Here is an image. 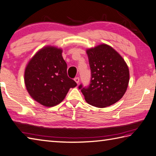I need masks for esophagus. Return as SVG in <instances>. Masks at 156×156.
<instances>
[{
  "label": "esophagus",
  "instance_id": "34e87169",
  "mask_svg": "<svg viewBox=\"0 0 156 156\" xmlns=\"http://www.w3.org/2000/svg\"><path fill=\"white\" fill-rule=\"evenodd\" d=\"M74 80H75V81L76 83H77V84L79 83V77H75V78L74 79Z\"/></svg>",
  "mask_w": 156,
  "mask_h": 156
}]
</instances>
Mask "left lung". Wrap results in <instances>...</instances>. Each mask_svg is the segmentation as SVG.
Returning <instances> with one entry per match:
<instances>
[{
    "instance_id": "obj_1",
    "label": "left lung",
    "mask_w": 156,
    "mask_h": 156,
    "mask_svg": "<svg viewBox=\"0 0 156 156\" xmlns=\"http://www.w3.org/2000/svg\"><path fill=\"white\" fill-rule=\"evenodd\" d=\"M91 81L81 89L88 104L105 108L119 101L126 92L130 73L127 64L117 51L107 44L87 49Z\"/></svg>"
}]
</instances>
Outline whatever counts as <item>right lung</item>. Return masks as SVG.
<instances>
[{
	"instance_id": "right-lung-1",
	"label": "right lung",
	"mask_w": 156,
	"mask_h": 156,
	"mask_svg": "<svg viewBox=\"0 0 156 156\" xmlns=\"http://www.w3.org/2000/svg\"><path fill=\"white\" fill-rule=\"evenodd\" d=\"M62 49L48 45L38 51L26 66L24 83L35 101L47 107L60 104L76 82L67 75Z\"/></svg>"
}]
</instances>
